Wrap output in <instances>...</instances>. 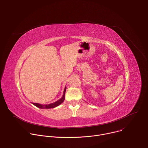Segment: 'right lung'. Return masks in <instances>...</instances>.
I'll list each match as a JSON object with an SVG mask.
<instances>
[{"mask_svg":"<svg viewBox=\"0 0 148 148\" xmlns=\"http://www.w3.org/2000/svg\"><path fill=\"white\" fill-rule=\"evenodd\" d=\"M66 91V87L64 88V92H63V95H62V98H60L59 100H58L56 102H54L53 103H50V104H47V105H42V104H40V103H33V104L34 105H35L36 107H38L39 108H41V109H49V108H55V107L58 106L59 105H60L63 101H64V99H65Z\"/></svg>","mask_w":148,"mask_h":148,"instance_id":"add662e5","label":"right lung"}]
</instances>
